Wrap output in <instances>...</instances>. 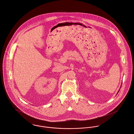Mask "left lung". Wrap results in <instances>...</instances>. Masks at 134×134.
<instances>
[{
	"label": "left lung",
	"instance_id": "8db88e82",
	"mask_svg": "<svg viewBox=\"0 0 134 134\" xmlns=\"http://www.w3.org/2000/svg\"><path fill=\"white\" fill-rule=\"evenodd\" d=\"M120 90H119V91H118V93H119V91H120ZM118 93H117V94H118Z\"/></svg>",
	"mask_w": 134,
	"mask_h": 134
}]
</instances>
